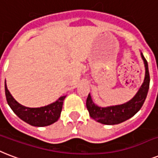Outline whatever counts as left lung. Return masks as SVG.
Instances as JSON below:
<instances>
[{
  "instance_id": "1",
  "label": "left lung",
  "mask_w": 158,
  "mask_h": 158,
  "mask_svg": "<svg viewBox=\"0 0 158 158\" xmlns=\"http://www.w3.org/2000/svg\"><path fill=\"white\" fill-rule=\"evenodd\" d=\"M141 57L143 60L145 67V77L136 95L130 101L122 105L100 107L93 102L91 96L89 94L86 99V108L93 119L107 125L118 124L133 117L142 108L148 92L150 76L148 62L142 52Z\"/></svg>"
}]
</instances>
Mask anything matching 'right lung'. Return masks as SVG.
<instances>
[{
    "label": "right lung",
    "instance_id": "add662e5",
    "mask_svg": "<svg viewBox=\"0 0 158 158\" xmlns=\"http://www.w3.org/2000/svg\"><path fill=\"white\" fill-rule=\"evenodd\" d=\"M5 92L10 107L19 118L35 127H44L55 123L59 118L66 96H62L55 102L39 108H29L18 103L7 89L5 81Z\"/></svg>",
    "mask_w": 158,
    "mask_h": 158
}]
</instances>
